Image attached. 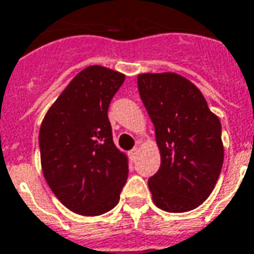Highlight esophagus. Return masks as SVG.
I'll return each mask as SVG.
<instances>
[{
	"instance_id": "1",
	"label": "esophagus",
	"mask_w": 254,
	"mask_h": 254,
	"mask_svg": "<svg viewBox=\"0 0 254 254\" xmlns=\"http://www.w3.org/2000/svg\"><path fill=\"white\" fill-rule=\"evenodd\" d=\"M128 156H130L131 160H135V157L138 156V148H132V149L128 152Z\"/></svg>"
}]
</instances>
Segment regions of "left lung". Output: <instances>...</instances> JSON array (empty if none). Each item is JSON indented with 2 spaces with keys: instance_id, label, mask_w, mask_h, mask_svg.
<instances>
[{
  "instance_id": "8db88e82",
  "label": "left lung",
  "mask_w": 254,
  "mask_h": 254,
  "mask_svg": "<svg viewBox=\"0 0 254 254\" xmlns=\"http://www.w3.org/2000/svg\"><path fill=\"white\" fill-rule=\"evenodd\" d=\"M138 91L162 157L148 180L152 199L164 211L192 210L209 197L223 167L221 123L202 92L176 73L139 74Z\"/></svg>"
}]
</instances>
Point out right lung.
I'll list each match as a JSON object with an SVG mask.
<instances>
[{"label":"right lung","instance_id":"obj_1","mask_svg":"<svg viewBox=\"0 0 254 254\" xmlns=\"http://www.w3.org/2000/svg\"><path fill=\"white\" fill-rule=\"evenodd\" d=\"M124 74L104 66L80 71L44 117L38 144L44 177L62 203L99 216L120 199L127 157L113 144L108 109Z\"/></svg>","mask_w":254,"mask_h":254}]
</instances>
